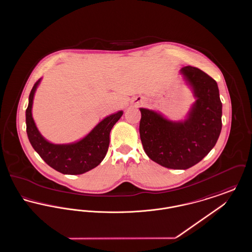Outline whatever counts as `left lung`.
Here are the masks:
<instances>
[{"mask_svg":"<svg viewBox=\"0 0 252 252\" xmlns=\"http://www.w3.org/2000/svg\"><path fill=\"white\" fill-rule=\"evenodd\" d=\"M195 102L184 121L173 122L155 110L140 108V137L144 152L170 169H188L214 148L222 128V103L216 80L198 68L180 69Z\"/></svg>","mask_w":252,"mask_h":252,"instance_id":"1","label":"left lung"}]
</instances>
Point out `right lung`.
<instances>
[{
	"label": "right lung",
	"instance_id": "1",
	"mask_svg": "<svg viewBox=\"0 0 252 252\" xmlns=\"http://www.w3.org/2000/svg\"><path fill=\"white\" fill-rule=\"evenodd\" d=\"M41 78L36 81L29 95L26 108V132L36 153L48 164L65 175H80L95 168L106 157L109 133L123 115L120 110L101 121L83 139L67 144H52L39 133L32 116L33 99Z\"/></svg>",
	"mask_w": 252,
	"mask_h": 252
}]
</instances>
